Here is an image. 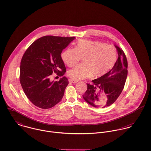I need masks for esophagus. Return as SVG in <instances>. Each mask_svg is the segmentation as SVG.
Masks as SVG:
<instances>
[{
	"mask_svg": "<svg viewBox=\"0 0 151 151\" xmlns=\"http://www.w3.org/2000/svg\"><path fill=\"white\" fill-rule=\"evenodd\" d=\"M69 82H70V83H77V82H78L77 81H75V80L72 79H69Z\"/></svg>",
	"mask_w": 151,
	"mask_h": 151,
	"instance_id": "1",
	"label": "esophagus"
}]
</instances>
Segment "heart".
Masks as SVG:
<instances>
[{"label":"heart","mask_w":151,"mask_h":151,"mask_svg":"<svg viewBox=\"0 0 151 151\" xmlns=\"http://www.w3.org/2000/svg\"><path fill=\"white\" fill-rule=\"evenodd\" d=\"M83 58V63L72 68L68 75L75 81L91 76L98 78L106 73L117 58L114 47L100 41L80 40L74 48H68L61 54L63 62L69 67L76 65Z\"/></svg>","instance_id":"1"}]
</instances>
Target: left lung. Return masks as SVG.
Wrapping results in <instances>:
<instances>
[{
    "label": "left lung",
    "mask_w": 151,
    "mask_h": 151,
    "mask_svg": "<svg viewBox=\"0 0 151 151\" xmlns=\"http://www.w3.org/2000/svg\"><path fill=\"white\" fill-rule=\"evenodd\" d=\"M119 55L113 68L101 77L87 83L88 88L83 95L91 106L104 108L113 104L124 89L128 73V62L123 50L115 45Z\"/></svg>",
    "instance_id": "1"
}]
</instances>
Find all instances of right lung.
<instances>
[{"label":"right lung","mask_w":151,"mask_h":151,"mask_svg":"<svg viewBox=\"0 0 151 151\" xmlns=\"http://www.w3.org/2000/svg\"><path fill=\"white\" fill-rule=\"evenodd\" d=\"M75 38L46 35L34 41L24 52L20 62V82L25 94L35 106L50 109L63 96L69 82L63 76L50 81L54 72L62 76L66 68L60 54Z\"/></svg>","instance_id":"right-lung-1"}]
</instances>
